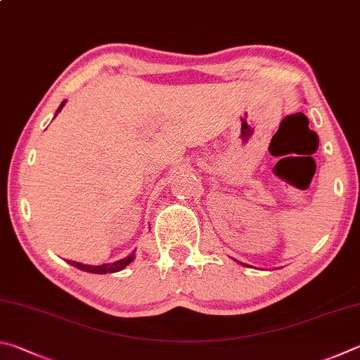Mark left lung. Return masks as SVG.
Returning a JSON list of instances; mask_svg holds the SVG:
<instances>
[{"label":"left lung","mask_w":360,"mask_h":360,"mask_svg":"<svg viewBox=\"0 0 360 360\" xmlns=\"http://www.w3.org/2000/svg\"><path fill=\"white\" fill-rule=\"evenodd\" d=\"M240 264H242V266H247V264H243V262H240ZM248 267H250V266H248Z\"/></svg>","instance_id":"8db88e82"}]
</instances>
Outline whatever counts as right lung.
Masks as SVG:
<instances>
[{
    "label": "right lung",
    "mask_w": 360,
    "mask_h": 360,
    "mask_svg": "<svg viewBox=\"0 0 360 360\" xmlns=\"http://www.w3.org/2000/svg\"><path fill=\"white\" fill-rule=\"evenodd\" d=\"M66 104V99L63 101V103L60 104L58 109H56V113H60L63 107H65ZM55 113V117H56ZM136 259V253L132 251V253L129 256L123 257V259L120 261H115V262H110V264H101V266H88V264H82V262H77V261H68L71 266L77 267L79 270H84V272H90V274H99V275H104V274H115V272H120V270H123L126 266H129V264Z\"/></svg>",
    "instance_id": "add662e5"
}]
</instances>
